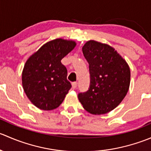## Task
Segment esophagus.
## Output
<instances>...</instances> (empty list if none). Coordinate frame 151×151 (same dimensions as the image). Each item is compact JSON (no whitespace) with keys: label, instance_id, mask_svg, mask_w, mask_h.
<instances>
[{"label":"esophagus","instance_id":"34e87169","mask_svg":"<svg viewBox=\"0 0 151 151\" xmlns=\"http://www.w3.org/2000/svg\"><path fill=\"white\" fill-rule=\"evenodd\" d=\"M71 85H72L73 89H75V88H77V82H73V83H71Z\"/></svg>","mask_w":151,"mask_h":151}]
</instances>
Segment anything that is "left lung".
<instances>
[{
	"instance_id": "1",
	"label": "left lung",
	"mask_w": 151,
	"mask_h": 151,
	"mask_svg": "<svg viewBox=\"0 0 151 151\" xmlns=\"http://www.w3.org/2000/svg\"><path fill=\"white\" fill-rule=\"evenodd\" d=\"M89 64L90 86L79 93L78 99L90 113L101 115L115 109L122 101L130 85V68L115 49L91 40L83 47Z\"/></svg>"
}]
</instances>
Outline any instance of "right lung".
Returning a JSON list of instances; mask_svg holds the SVG:
<instances>
[{
	"label": "right lung",
	"mask_w": 151,
	"mask_h": 151,
	"mask_svg": "<svg viewBox=\"0 0 151 151\" xmlns=\"http://www.w3.org/2000/svg\"><path fill=\"white\" fill-rule=\"evenodd\" d=\"M75 45L72 41L55 39L44 45L25 63L22 75L24 91L39 109L58 107L71 89L67 69L60 60Z\"/></svg>",
	"instance_id": "add662e5"
}]
</instances>
